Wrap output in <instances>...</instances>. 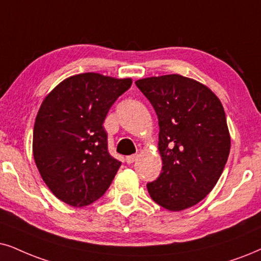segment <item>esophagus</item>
Masks as SVG:
<instances>
[{"label":"esophagus","instance_id":"esophagus-1","mask_svg":"<svg viewBox=\"0 0 261 261\" xmlns=\"http://www.w3.org/2000/svg\"><path fill=\"white\" fill-rule=\"evenodd\" d=\"M136 159H137V155L136 154H133V155H128V156H126V163L127 164H133V163H135V161H136Z\"/></svg>","mask_w":261,"mask_h":261}]
</instances>
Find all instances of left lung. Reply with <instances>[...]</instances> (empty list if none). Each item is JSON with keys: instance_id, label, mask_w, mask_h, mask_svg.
<instances>
[{"instance_id": "obj_1", "label": "left lung", "mask_w": 261, "mask_h": 261, "mask_svg": "<svg viewBox=\"0 0 261 261\" xmlns=\"http://www.w3.org/2000/svg\"><path fill=\"white\" fill-rule=\"evenodd\" d=\"M159 120L163 172L147 184L164 208L183 211L199 203L218 182L230 153L222 102L206 85L179 74L135 82Z\"/></svg>"}]
</instances>
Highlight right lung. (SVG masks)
<instances>
[{
    "label": "right lung",
    "instance_id": "add662e5",
    "mask_svg": "<svg viewBox=\"0 0 261 261\" xmlns=\"http://www.w3.org/2000/svg\"><path fill=\"white\" fill-rule=\"evenodd\" d=\"M133 84L98 73L65 79L44 98L34 127L35 163L51 193L73 207L106 193L121 163L108 153L106 115Z\"/></svg>",
    "mask_w": 261,
    "mask_h": 261
}]
</instances>
